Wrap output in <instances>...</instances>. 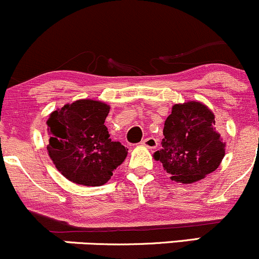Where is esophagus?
<instances>
[{"mask_svg": "<svg viewBox=\"0 0 259 259\" xmlns=\"http://www.w3.org/2000/svg\"><path fill=\"white\" fill-rule=\"evenodd\" d=\"M141 145H143V146L149 147V149H156L158 144H157V140H156L155 138H146L141 141Z\"/></svg>", "mask_w": 259, "mask_h": 259, "instance_id": "esophagus-1", "label": "esophagus"}]
</instances>
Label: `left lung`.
I'll return each instance as SVG.
<instances>
[{
	"mask_svg": "<svg viewBox=\"0 0 259 259\" xmlns=\"http://www.w3.org/2000/svg\"><path fill=\"white\" fill-rule=\"evenodd\" d=\"M162 149L153 157L180 183L201 180L214 172L225 156L214 113L200 102L175 104L164 121Z\"/></svg>",
	"mask_w": 259,
	"mask_h": 259,
	"instance_id": "8db88e82",
	"label": "left lung"
}]
</instances>
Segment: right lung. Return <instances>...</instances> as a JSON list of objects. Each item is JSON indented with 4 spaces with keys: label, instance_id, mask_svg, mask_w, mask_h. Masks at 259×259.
<instances>
[{
    "label": "right lung",
    "instance_id": "1",
    "mask_svg": "<svg viewBox=\"0 0 259 259\" xmlns=\"http://www.w3.org/2000/svg\"><path fill=\"white\" fill-rule=\"evenodd\" d=\"M108 113L103 102L79 99L48 119V152L58 171L73 183L103 186L126 157V147L109 138L104 125Z\"/></svg>",
    "mask_w": 259,
    "mask_h": 259
}]
</instances>
